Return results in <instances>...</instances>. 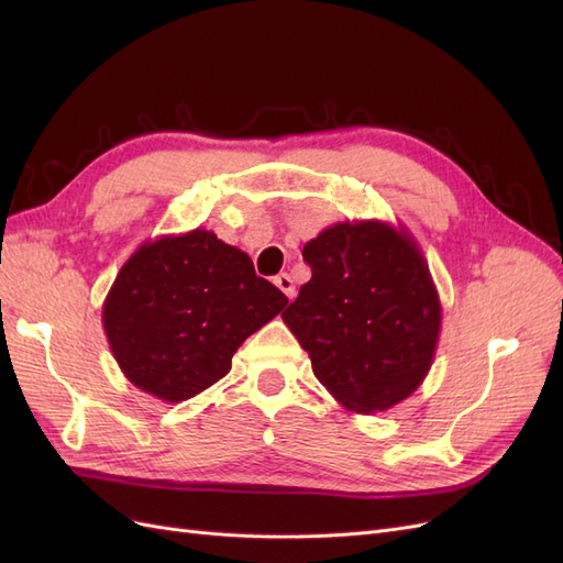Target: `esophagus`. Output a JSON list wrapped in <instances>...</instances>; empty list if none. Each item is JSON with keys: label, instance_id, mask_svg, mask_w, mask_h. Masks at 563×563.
I'll use <instances>...</instances> for the list:
<instances>
[{"label": "esophagus", "instance_id": "obj_1", "mask_svg": "<svg viewBox=\"0 0 563 563\" xmlns=\"http://www.w3.org/2000/svg\"><path fill=\"white\" fill-rule=\"evenodd\" d=\"M275 284H277L279 291H284V294H286V298H288V300H294V296H296V286H294L291 275H286V272H282V275H277V277H275Z\"/></svg>", "mask_w": 563, "mask_h": 563}]
</instances>
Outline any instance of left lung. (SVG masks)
Listing matches in <instances>:
<instances>
[{
    "mask_svg": "<svg viewBox=\"0 0 563 563\" xmlns=\"http://www.w3.org/2000/svg\"><path fill=\"white\" fill-rule=\"evenodd\" d=\"M302 258L312 279L282 319L317 380L364 416L411 397L441 331L439 294L413 234L383 220H347L321 230Z\"/></svg>",
    "mask_w": 563,
    "mask_h": 563,
    "instance_id": "1",
    "label": "left lung"
}]
</instances>
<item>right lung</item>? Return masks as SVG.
<instances>
[{
  "label": "right lung",
  "instance_id": "obj_1",
  "mask_svg": "<svg viewBox=\"0 0 563 563\" xmlns=\"http://www.w3.org/2000/svg\"><path fill=\"white\" fill-rule=\"evenodd\" d=\"M286 302L244 251L197 228L135 249L103 302V329L124 376L178 404L228 376L232 354Z\"/></svg>",
  "mask_w": 563,
  "mask_h": 563
}]
</instances>
